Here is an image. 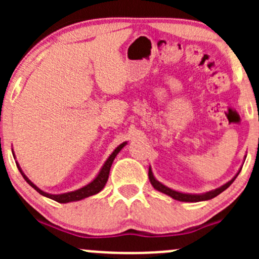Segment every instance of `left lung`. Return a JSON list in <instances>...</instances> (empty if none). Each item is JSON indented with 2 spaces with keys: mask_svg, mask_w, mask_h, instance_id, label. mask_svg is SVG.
Returning <instances> with one entry per match:
<instances>
[{
  "mask_svg": "<svg viewBox=\"0 0 259 259\" xmlns=\"http://www.w3.org/2000/svg\"><path fill=\"white\" fill-rule=\"evenodd\" d=\"M244 158H245V156H244ZM244 160H245V159H244ZM241 169H239L238 173H237L236 176H234L231 180H229V182H227L226 184H223L222 187L217 188V189L209 190V192H207V193H200V194H192V193L178 192V190H174V189H171V188L166 187V185H164L163 183H160L158 179L155 178V177H154L153 170H151L150 166H149V174H148V176H149V180H150L151 185H153L154 189H156L158 192L164 193V194L169 195L170 198H173V199H176V200H179V202L195 203V202H203V200H209V199H211V198H214V197H217L218 194H221L222 192H224V190H226L227 188H228L229 185H231L232 183L234 182V179L238 177Z\"/></svg>",
  "mask_w": 259,
  "mask_h": 259,
  "instance_id": "obj_1",
  "label": "left lung"
}]
</instances>
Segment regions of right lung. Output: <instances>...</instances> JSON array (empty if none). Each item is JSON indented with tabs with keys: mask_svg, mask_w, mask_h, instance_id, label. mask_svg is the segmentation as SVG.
<instances>
[{
	"mask_svg": "<svg viewBox=\"0 0 259 259\" xmlns=\"http://www.w3.org/2000/svg\"><path fill=\"white\" fill-rule=\"evenodd\" d=\"M127 143L124 142L122 144H120L117 146L116 149L113 151V153L109 155V158L106 159V161L104 163V165L101 166V169L99 170L98 176L95 177L93 180H91L89 184L83 185L82 188H79V189L76 190H72V192H67V193H61V194H51V193H48V192H44L42 189H40V188L37 187L36 184H33L32 182H31L30 179L26 177V174L23 173L22 169H21L20 164L16 163L18 170H20V173L22 174L23 179L26 180V182L28 183V184L31 185V187L33 188V189L36 190V192L40 193L41 195H44V197L46 198H50V199L55 200V202H59V203H70V202H77V200H81V199H85V198L88 197H91V195H95L98 194V193H100L101 190L104 189V187H105L106 182H108V178H109V173H110V168H111V164H113L115 156L119 154V151L121 150L122 148H124L125 145H126ZM12 154H14L15 156V153H14V149H12ZM15 159H16V156H15Z\"/></svg>",
	"mask_w": 259,
	"mask_h": 259,
	"instance_id": "right-lung-1",
	"label": "right lung"
}]
</instances>
